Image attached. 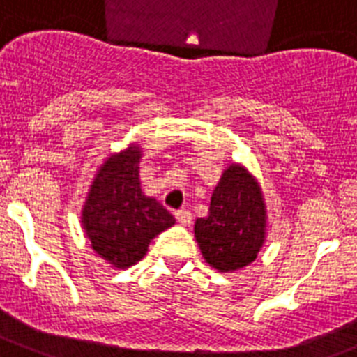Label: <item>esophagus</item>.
<instances>
[{
    "label": "esophagus",
    "mask_w": 357,
    "mask_h": 357,
    "mask_svg": "<svg viewBox=\"0 0 357 357\" xmlns=\"http://www.w3.org/2000/svg\"><path fill=\"white\" fill-rule=\"evenodd\" d=\"M176 220L181 225H190V221H192V212L188 211V208H181V211L176 212Z\"/></svg>",
    "instance_id": "obj_1"
}]
</instances>
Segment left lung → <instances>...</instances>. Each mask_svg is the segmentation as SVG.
Masks as SVG:
<instances>
[{"mask_svg": "<svg viewBox=\"0 0 357 357\" xmlns=\"http://www.w3.org/2000/svg\"><path fill=\"white\" fill-rule=\"evenodd\" d=\"M266 208L252 174L232 163L212 192L206 218L194 225L205 261L220 272H234L252 263L265 243Z\"/></svg>", "mask_w": 357, "mask_h": 357, "instance_id": "left-lung-1", "label": "left lung"}]
</instances>
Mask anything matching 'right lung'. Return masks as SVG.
<instances>
[{
	"label": "right lung",
	"mask_w": 357,
	"mask_h": 357,
	"mask_svg": "<svg viewBox=\"0 0 357 357\" xmlns=\"http://www.w3.org/2000/svg\"><path fill=\"white\" fill-rule=\"evenodd\" d=\"M139 160L137 145L107 158L82 211L94 252L118 268L136 265L152 239L176 223L160 202L142 192Z\"/></svg>",
	"instance_id": "right-lung-1"
}]
</instances>
